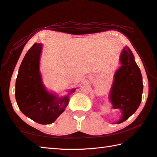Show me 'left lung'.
Wrapping results in <instances>:
<instances>
[{
	"label": "left lung",
	"mask_w": 157,
	"mask_h": 157,
	"mask_svg": "<svg viewBox=\"0 0 157 157\" xmlns=\"http://www.w3.org/2000/svg\"><path fill=\"white\" fill-rule=\"evenodd\" d=\"M121 62L122 66L115 73L110 93L113 107L122 112V117L118 124L124 122L136 112L142 101L144 86L140 69L128 47H124L122 52Z\"/></svg>",
	"instance_id": "obj_1"
}]
</instances>
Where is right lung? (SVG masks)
I'll return each instance as SVG.
<instances>
[{"instance_id":"obj_1","label":"right lung","mask_w":157,"mask_h":157,"mask_svg":"<svg viewBox=\"0 0 157 157\" xmlns=\"http://www.w3.org/2000/svg\"><path fill=\"white\" fill-rule=\"evenodd\" d=\"M41 49V44H35L24 56L15 82V94L17 105L24 115L37 123L49 124L64 111L69 97L58 99L42 84L39 73Z\"/></svg>"}]
</instances>
